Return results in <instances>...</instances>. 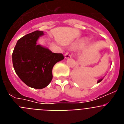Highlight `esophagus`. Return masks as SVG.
Returning <instances> with one entry per match:
<instances>
[{
	"label": "esophagus",
	"instance_id": "34e87169",
	"mask_svg": "<svg viewBox=\"0 0 124 124\" xmlns=\"http://www.w3.org/2000/svg\"><path fill=\"white\" fill-rule=\"evenodd\" d=\"M64 56H65L66 58H69L70 57H71V54H70L68 51H66L64 54Z\"/></svg>",
	"mask_w": 124,
	"mask_h": 124
}]
</instances>
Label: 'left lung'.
I'll return each instance as SVG.
<instances>
[{
	"label": "left lung",
	"instance_id": "obj_1",
	"mask_svg": "<svg viewBox=\"0 0 124 124\" xmlns=\"http://www.w3.org/2000/svg\"><path fill=\"white\" fill-rule=\"evenodd\" d=\"M102 80V79H100V80H99V81H97V83H100L101 81Z\"/></svg>",
	"mask_w": 124,
	"mask_h": 124
}]
</instances>
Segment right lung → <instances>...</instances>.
Returning <instances> with one entry per match:
<instances>
[{
  "instance_id": "right-lung-1",
  "label": "right lung",
  "mask_w": 124,
  "mask_h": 124,
  "mask_svg": "<svg viewBox=\"0 0 124 124\" xmlns=\"http://www.w3.org/2000/svg\"><path fill=\"white\" fill-rule=\"evenodd\" d=\"M43 31L37 30L20 38L12 53V63L16 74L27 86L35 89L46 87L53 79L54 64L64 59L63 54L52 53L37 45Z\"/></svg>"
}]
</instances>
